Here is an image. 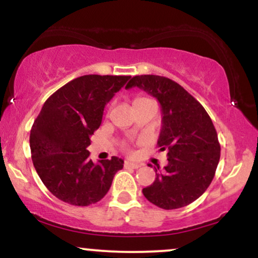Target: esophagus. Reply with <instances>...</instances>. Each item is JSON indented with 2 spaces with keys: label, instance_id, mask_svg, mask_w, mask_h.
<instances>
[{
  "label": "esophagus",
  "instance_id": "esophagus-1",
  "mask_svg": "<svg viewBox=\"0 0 258 258\" xmlns=\"http://www.w3.org/2000/svg\"><path fill=\"white\" fill-rule=\"evenodd\" d=\"M123 166H125V168H138V167H141V165L136 164V162L125 161V164H123Z\"/></svg>",
  "mask_w": 258,
  "mask_h": 258
}]
</instances>
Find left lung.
I'll list each match as a JSON object with an SVG mask.
<instances>
[{
	"mask_svg": "<svg viewBox=\"0 0 258 258\" xmlns=\"http://www.w3.org/2000/svg\"><path fill=\"white\" fill-rule=\"evenodd\" d=\"M136 86L161 105L158 146L168 152V164L164 171L155 167V180L143 188L144 197L165 210L184 207L205 193L214 179L221 156L217 132L204 106L171 79L133 76L126 88Z\"/></svg>",
	"mask_w": 258,
	"mask_h": 258,
	"instance_id": "left-lung-1",
	"label": "left lung"
}]
</instances>
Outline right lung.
<instances>
[{"mask_svg":"<svg viewBox=\"0 0 258 258\" xmlns=\"http://www.w3.org/2000/svg\"><path fill=\"white\" fill-rule=\"evenodd\" d=\"M130 78L80 76L44 102L30 131L31 159L43 184L59 200L75 206L98 203L123 167L116 156L93 164L87 147L106 103Z\"/></svg>","mask_w":258,"mask_h":258,"instance_id":"1","label":"right lung"}]
</instances>
